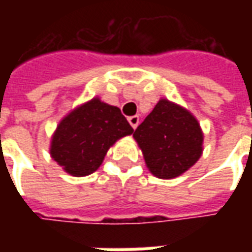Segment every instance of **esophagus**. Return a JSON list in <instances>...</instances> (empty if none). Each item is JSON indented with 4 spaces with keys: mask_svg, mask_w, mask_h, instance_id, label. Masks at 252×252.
I'll return each instance as SVG.
<instances>
[{
    "mask_svg": "<svg viewBox=\"0 0 252 252\" xmlns=\"http://www.w3.org/2000/svg\"><path fill=\"white\" fill-rule=\"evenodd\" d=\"M128 121H129V124L131 126L135 129L137 126H139V116H131V117H128Z\"/></svg>",
    "mask_w": 252,
    "mask_h": 252,
    "instance_id": "esophagus-1",
    "label": "esophagus"
}]
</instances>
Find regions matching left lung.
<instances>
[{
	"mask_svg": "<svg viewBox=\"0 0 252 252\" xmlns=\"http://www.w3.org/2000/svg\"><path fill=\"white\" fill-rule=\"evenodd\" d=\"M146 164L155 177L175 178L200 159V124L184 108L160 99L133 132Z\"/></svg>",
	"mask_w": 252,
	"mask_h": 252,
	"instance_id": "obj_1",
	"label": "left lung"
}]
</instances>
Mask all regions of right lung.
Masks as SVG:
<instances>
[{
    "instance_id": "obj_1",
    "label": "right lung",
    "mask_w": 252,
    "mask_h": 252,
    "mask_svg": "<svg viewBox=\"0 0 252 252\" xmlns=\"http://www.w3.org/2000/svg\"><path fill=\"white\" fill-rule=\"evenodd\" d=\"M133 128L116 106L93 98L66 116L51 142V157L68 174L85 177L98 169L109 147Z\"/></svg>"
}]
</instances>
